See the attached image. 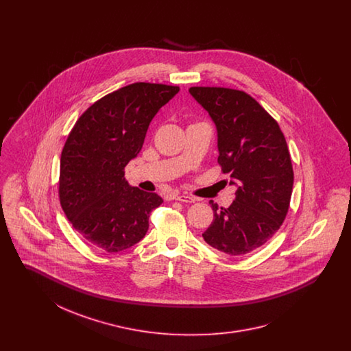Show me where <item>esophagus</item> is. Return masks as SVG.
<instances>
[{
  "label": "esophagus",
  "instance_id": "34e87169",
  "mask_svg": "<svg viewBox=\"0 0 351 351\" xmlns=\"http://www.w3.org/2000/svg\"><path fill=\"white\" fill-rule=\"evenodd\" d=\"M173 200L182 201V202H195V199L191 197V196H186V195H182V193H178V195H173Z\"/></svg>",
  "mask_w": 351,
  "mask_h": 351
}]
</instances>
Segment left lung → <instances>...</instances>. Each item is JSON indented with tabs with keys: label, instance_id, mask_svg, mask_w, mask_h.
Here are the masks:
<instances>
[{
	"label": "left lung",
	"instance_id": "obj_1",
	"mask_svg": "<svg viewBox=\"0 0 351 351\" xmlns=\"http://www.w3.org/2000/svg\"><path fill=\"white\" fill-rule=\"evenodd\" d=\"M191 96L217 129L218 163L235 185L229 208H213V222L202 237L232 256L265 245L287 216L293 169L278 122L247 93L229 88L192 86Z\"/></svg>",
	"mask_w": 351,
	"mask_h": 351
}]
</instances>
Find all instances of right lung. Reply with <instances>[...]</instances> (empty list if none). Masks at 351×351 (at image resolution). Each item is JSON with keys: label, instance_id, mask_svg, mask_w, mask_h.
Returning a JSON list of instances; mask_svg holds the SVG:
<instances>
[{"label": "right lung", "instance_id": "add662e5", "mask_svg": "<svg viewBox=\"0 0 351 351\" xmlns=\"http://www.w3.org/2000/svg\"><path fill=\"white\" fill-rule=\"evenodd\" d=\"M179 86L134 83L90 105L68 135L60 158L59 199L72 226L108 252L126 250L149 230L163 199L132 186L125 167L143 146L152 118Z\"/></svg>", "mask_w": 351, "mask_h": 351}]
</instances>
